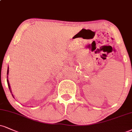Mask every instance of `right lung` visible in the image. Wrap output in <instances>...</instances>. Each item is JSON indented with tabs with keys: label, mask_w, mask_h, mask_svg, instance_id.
I'll use <instances>...</instances> for the list:
<instances>
[{
	"label": "right lung",
	"mask_w": 132,
	"mask_h": 132,
	"mask_svg": "<svg viewBox=\"0 0 132 132\" xmlns=\"http://www.w3.org/2000/svg\"><path fill=\"white\" fill-rule=\"evenodd\" d=\"M8 74H9V68H8V70H7V75H8ZM7 77H8V76H7ZM7 83H8V86H9V89H10V92H11V93H12V92H11V89H10V84H9V80H8V79H7Z\"/></svg>",
	"instance_id": "1"
}]
</instances>
